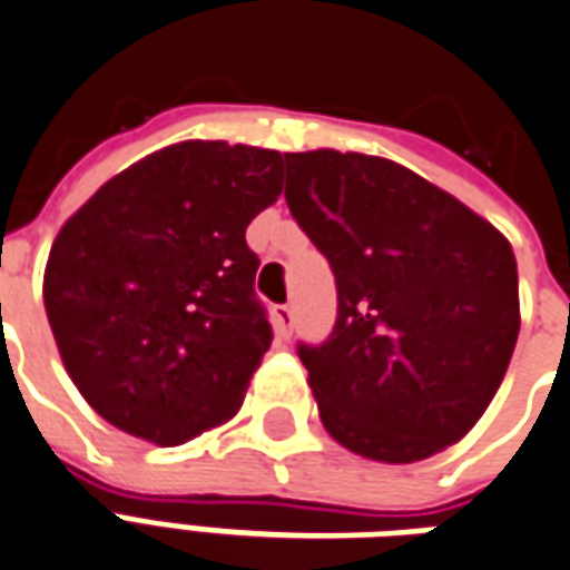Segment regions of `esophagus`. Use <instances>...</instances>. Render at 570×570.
I'll list each match as a JSON object with an SVG mask.
<instances>
[{"label":"esophagus","instance_id":"esophagus-1","mask_svg":"<svg viewBox=\"0 0 570 570\" xmlns=\"http://www.w3.org/2000/svg\"><path fill=\"white\" fill-rule=\"evenodd\" d=\"M273 325H276V334L279 336H291V327H294V309H291V303H279L273 309Z\"/></svg>","mask_w":570,"mask_h":570}]
</instances>
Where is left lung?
<instances>
[{"label": "left lung", "instance_id": "8db88e82", "mask_svg": "<svg viewBox=\"0 0 570 570\" xmlns=\"http://www.w3.org/2000/svg\"><path fill=\"white\" fill-rule=\"evenodd\" d=\"M285 203L327 257L336 322L297 343L327 434L410 464L483 416L519 336L517 257L413 169L367 154H285Z\"/></svg>", "mask_w": 570, "mask_h": 570}]
</instances>
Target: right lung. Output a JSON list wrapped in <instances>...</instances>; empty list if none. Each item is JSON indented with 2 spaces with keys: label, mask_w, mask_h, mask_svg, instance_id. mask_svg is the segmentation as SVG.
<instances>
[{
  "label": "right lung",
  "mask_w": 570,
  "mask_h": 570,
  "mask_svg": "<svg viewBox=\"0 0 570 570\" xmlns=\"http://www.w3.org/2000/svg\"><path fill=\"white\" fill-rule=\"evenodd\" d=\"M285 157L178 142L124 169L53 239L45 309L78 392L160 446L243 406L273 343L245 227L282 194Z\"/></svg>",
  "instance_id": "obj_1"
}]
</instances>
